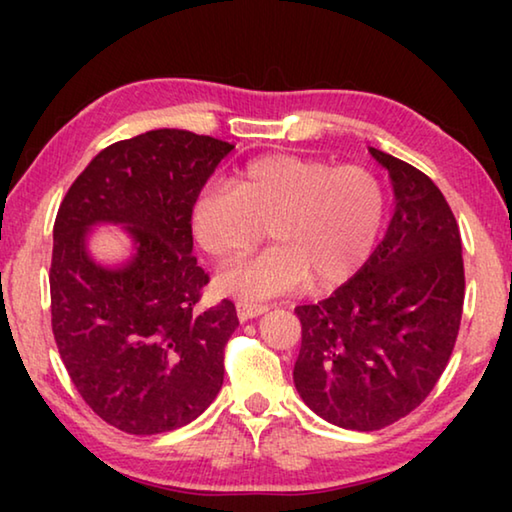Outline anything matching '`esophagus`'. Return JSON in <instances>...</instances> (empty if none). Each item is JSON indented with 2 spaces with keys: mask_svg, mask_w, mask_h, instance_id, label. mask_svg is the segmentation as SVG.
<instances>
[{
  "mask_svg": "<svg viewBox=\"0 0 512 512\" xmlns=\"http://www.w3.org/2000/svg\"><path fill=\"white\" fill-rule=\"evenodd\" d=\"M268 311V305H255V302H237V316L241 323H246L250 318H257Z\"/></svg>",
  "mask_w": 512,
  "mask_h": 512,
  "instance_id": "1",
  "label": "esophagus"
}]
</instances>
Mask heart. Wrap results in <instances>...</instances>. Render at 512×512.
<instances>
[{"label": "heart", "instance_id": "1", "mask_svg": "<svg viewBox=\"0 0 512 512\" xmlns=\"http://www.w3.org/2000/svg\"><path fill=\"white\" fill-rule=\"evenodd\" d=\"M386 192L366 167L273 153L246 162L232 185L207 183L192 203V230L216 262L273 246L216 275L225 296L253 302L296 291H332L350 282L377 250Z\"/></svg>", "mask_w": 512, "mask_h": 512}]
</instances>
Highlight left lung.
<instances>
[{
    "label": "left lung",
    "instance_id": "obj_1",
    "mask_svg": "<svg viewBox=\"0 0 512 512\" xmlns=\"http://www.w3.org/2000/svg\"><path fill=\"white\" fill-rule=\"evenodd\" d=\"M395 212L361 271L316 305L296 307L302 345L293 381L311 411L343 429L377 431L424 402L461 327V232L429 176L379 149Z\"/></svg>",
    "mask_w": 512,
    "mask_h": 512
}]
</instances>
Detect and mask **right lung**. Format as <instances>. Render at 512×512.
<instances>
[{
	"instance_id": "add662e5",
	"label": "right lung",
	"mask_w": 512,
	"mask_h": 512,
	"mask_svg": "<svg viewBox=\"0 0 512 512\" xmlns=\"http://www.w3.org/2000/svg\"><path fill=\"white\" fill-rule=\"evenodd\" d=\"M232 149L178 128L142 133L103 149L58 207L49 287L60 359L85 404L126 433L185 427L221 391L239 318L230 300L196 309L210 277L192 255V203ZM101 222L134 239L121 267L89 255Z\"/></svg>"
}]
</instances>
